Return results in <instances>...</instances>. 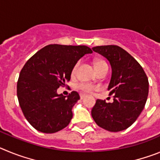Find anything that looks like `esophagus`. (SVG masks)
<instances>
[{"instance_id": "obj_1", "label": "esophagus", "mask_w": 160, "mask_h": 160, "mask_svg": "<svg viewBox=\"0 0 160 160\" xmlns=\"http://www.w3.org/2000/svg\"><path fill=\"white\" fill-rule=\"evenodd\" d=\"M85 97H87V95L85 94H80V98H81V99H83Z\"/></svg>"}]
</instances>
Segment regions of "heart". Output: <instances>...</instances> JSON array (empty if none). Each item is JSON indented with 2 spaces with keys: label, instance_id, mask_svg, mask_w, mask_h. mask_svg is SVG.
Segmentation results:
<instances>
[{
  "label": "heart",
  "instance_id": "heart-1",
  "mask_svg": "<svg viewBox=\"0 0 160 160\" xmlns=\"http://www.w3.org/2000/svg\"><path fill=\"white\" fill-rule=\"evenodd\" d=\"M103 65H106L105 62H103L102 60H96L95 62H94V69H96V68H98V67H99V66H103ZM78 66V63H77V64L74 66V67H73V70H72V73H73H73H76V70H77ZM79 87H80V89H82L83 91H85V92H91V91L93 90V89H94V87H93L91 85L87 84V83L81 84Z\"/></svg>",
  "mask_w": 160,
  "mask_h": 160
}]
</instances>
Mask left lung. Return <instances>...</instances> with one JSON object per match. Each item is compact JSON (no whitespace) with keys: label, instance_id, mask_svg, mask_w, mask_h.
<instances>
[{"label":"left lung","instance_id":"1","mask_svg":"<svg viewBox=\"0 0 160 160\" xmlns=\"http://www.w3.org/2000/svg\"><path fill=\"white\" fill-rule=\"evenodd\" d=\"M92 49L111 64L108 90L114 96L111 103L97 99L91 115L103 129L111 132L123 131L136 121L143 110L148 95V78L139 63L119 46H100Z\"/></svg>","mask_w":160,"mask_h":160}]
</instances>
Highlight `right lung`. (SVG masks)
<instances>
[{
  "label": "right lung",
  "mask_w": 160,
  "mask_h": 160,
  "mask_svg": "<svg viewBox=\"0 0 160 160\" xmlns=\"http://www.w3.org/2000/svg\"><path fill=\"white\" fill-rule=\"evenodd\" d=\"M86 46L49 45L31 57L20 73L17 94L20 107L32 128L51 134L67 127L72 108L80 99L76 91L63 96L58 88L70 81L72 70L85 54L92 53Z\"/></svg>",
  "instance_id": "1"
}]
</instances>
